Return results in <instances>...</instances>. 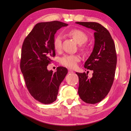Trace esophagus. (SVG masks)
<instances>
[{
  "instance_id": "34e87169",
  "label": "esophagus",
  "mask_w": 131,
  "mask_h": 131,
  "mask_svg": "<svg viewBox=\"0 0 131 131\" xmlns=\"http://www.w3.org/2000/svg\"><path fill=\"white\" fill-rule=\"evenodd\" d=\"M68 73H73L74 72L72 70H71V69H68Z\"/></svg>"
}]
</instances>
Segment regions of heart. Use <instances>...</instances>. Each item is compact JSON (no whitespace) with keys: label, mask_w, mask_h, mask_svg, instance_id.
I'll use <instances>...</instances> for the list:
<instances>
[{"label":"heart","mask_w":131,"mask_h":131,"mask_svg":"<svg viewBox=\"0 0 131 131\" xmlns=\"http://www.w3.org/2000/svg\"><path fill=\"white\" fill-rule=\"evenodd\" d=\"M68 34L79 45L84 43L88 40L86 34L79 29H72L68 32ZM61 38L60 36L57 35L53 40V46L54 49L56 51H60L61 49ZM82 51H85L86 48L85 47H81ZM80 61V57L77 54H68L65 55L61 58L60 63L68 68H75L77 66V64Z\"/></svg>","instance_id":"1"}]
</instances>
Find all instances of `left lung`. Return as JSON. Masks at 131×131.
Returning <instances> with one entry per match:
<instances>
[{
    "mask_svg": "<svg viewBox=\"0 0 131 131\" xmlns=\"http://www.w3.org/2000/svg\"><path fill=\"white\" fill-rule=\"evenodd\" d=\"M95 31L93 50L84 64V67L92 70L89 79L85 72H77L79 78L78 93L87 104H94L104 99L113 85L117 64L114 42L109 31L97 22H76Z\"/></svg>",
    "mask_w": 131,
    "mask_h": 131,
    "instance_id": "1",
    "label": "left lung"
}]
</instances>
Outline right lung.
<instances>
[{
  "label": "right lung",
  "mask_w": 131,
  "mask_h": 131,
  "mask_svg": "<svg viewBox=\"0 0 131 131\" xmlns=\"http://www.w3.org/2000/svg\"><path fill=\"white\" fill-rule=\"evenodd\" d=\"M68 24L57 20L37 24L24 39L20 62L27 90L32 97L43 104L57 99L59 87L68 73L64 67H58L53 73L47 66L55 56L53 46L57 31Z\"/></svg>",
  "instance_id": "1"
}]
</instances>
